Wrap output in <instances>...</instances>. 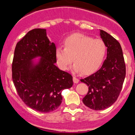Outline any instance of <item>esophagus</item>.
I'll use <instances>...</instances> for the list:
<instances>
[{
	"label": "esophagus",
	"mask_w": 135,
	"mask_h": 135,
	"mask_svg": "<svg viewBox=\"0 0 135 135\" xmlns=\"http://www.w3.org/2000/svg\"><path fill=\"white\" fill-rule=\"evenodd\" d=\"M73 81H74V83H79V79H78V78H77L75 76H74L73 77Z\"/></svg>",
	"instance_id": "esophagus-1"
}]
</instances>
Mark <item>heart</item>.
<instances>
[{
    "label": "heart",
    "mask_w": 135,
    "mask_h": 135,
    "mask_svg": "<svg viewBox=\"0 0 135 135\" xmlns=\"http://www.w3.org/2000/svg\"><path fill=\"white\" fill-rule=\"evenodd\" d=\"M64 47L56 49V62L66 70L74 61L73 70L90 74L99 69L107 53V45L101 39H94L83 34H74L64 41ZM74 59H73V57Z\"/></svg>",
    "instance_id": "obj_1"
}]
</instances>
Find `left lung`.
<instances>
[{
  "instance_id": "obj_1",
  "label": "left lung",
  "mask_w": 135,
  "mask_h": 135,
  "mask_svg": "<svg viewBox=\"0 0 135 135\" xmlns=\"http://www.w3.org/2000/svg\"><path fill=\"white\" fill-rule=\"evenodd\" d=\"M100 35L107 45V57L98 71L81 79L88 86V94L83 102L94 110H103L116 101L126 76V65L120 44L104 31L100 30Z\"/></svg>"
}]
</instances>
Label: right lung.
<instances>
[{
	"label": "right lung",
	"instance_id": "add662e5",
	"mask_svg": "<svg viewBox=\"0 0 135 135\" xmlns=\"http://www.w3.org/2000/svg\"><path fill=\"white\" fill-rule=\"evenodd\" d=\"M56 45L46 29L30 31L17 43L12 63V79L19 97L34 110L49 113L62 102L61 91L73 85L72 76L56 66ZM41 57L37 64L32 61Z\"/></svg>",
	"mask_w": 135,
	"mask_h": 135
}]
</instances>
